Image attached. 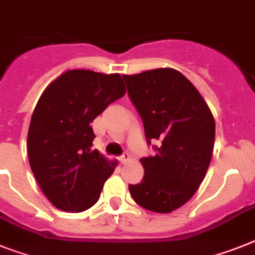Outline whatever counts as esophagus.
Instances as JSON below:
<instances>
[{
  "label": "esophagus",
  "mask_w": 255,
  "mask_h": 255,
  "mask_svg": "<svg viewBox=\"0 0 255 255\" xmlns=\"http://www.w3.org/2000/svg\"><path fill=\"white\" fill-rule=\"evenodd\" d=\"M131 159V155L127 153V151H124L123 154H122L121 157H119V160H121L122 163H127L128 160Z\"/></svg>",
  "instance_id": "34e87169"
}]
</instances>
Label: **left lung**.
<instances>
[{
  "label": "left lung",
  "mask_w": 255,
  "mask_h": 255,
  "mask_svg": "<svg viewBox=\"0 0 255 255\" xmlns=\"http://www.w3.org/2000/svg\"><path fill=\"white\" fill-rule=\"evenodd\" d=\"M128 97L155 155L141 158L145 174L129 184L137 205L154 213L183 206L202 183L213 155L215 122L194 85L172 68L123 75Z\"/></svg>",
  "instance_id": "left-lung-1"
}]
</instances>
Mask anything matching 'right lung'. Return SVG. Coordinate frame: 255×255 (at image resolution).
I'll use <instances>...</instances> for the list:
<instances>
[{"mask_svg": "<svg viewBox=\"0 0 255 255\" xmlns=\"http://www.w3.org/2000/svg\"><path fill=\"white\" fill-rule=\"evenodd\" d=\"M126 95L121 75L89 70L62 74L44 91L27 138L29 166L38 185L57 209L79 213L100 198L117 162L97 150L91 123Z\"/></svg>", "mask_w": 255, "mask_h": 255, "instance_id": "right-lung-1", "label": "right lung"}]
</instances>
